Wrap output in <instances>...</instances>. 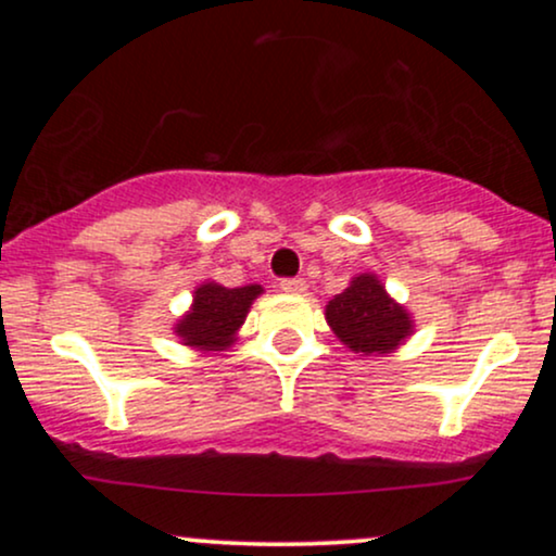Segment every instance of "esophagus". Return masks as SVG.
<instances>
[{"mask_svg":"<svg viewBox=\"0 0 556 556\" xmlns=\"http://www.w3.org/2000/svg\"><path fill=\"white\" fill-rule=\"evenodd\" d=\"M305 279H300V277H295V279H282V290L287 292V295H303L305 292Z\"/></svg>","mask_w":556,"mask_h":556,"instance_id":"esophagus-1","label":"esophagus"}]
</instances>
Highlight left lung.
<instances>
[{"instance_id":"8db88e82","label":"left lung","mask_w":556,"mask_h":556,"mask_svg":"<svg viewBox=\"0 0 556 556\" xmlns=\"http://www.w3.org/2000/svg\"><path fill=\"white\" fill-rule=\"evenodd\" d=\"M327 324L344 348L358 355H389L413 337L416 321L371 271L350 279L327 305Z\"/></svg>"}]
</instances>
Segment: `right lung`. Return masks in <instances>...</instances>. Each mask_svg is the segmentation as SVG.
Returning a JSON list of instances; mask_svg holds the SVG:
<instances>
[{
  "mask_svg": "<svg viewBox=\"0 0 556 556\" xmlns=\"http://www.w3.org/2000/svg\"><path fill=\"white\" fill-rule=\"evenodd\" d=\"M264 295L261 285L225 287L206 279L193 290V303L172 327L180 344L198 353H222L238 340L253 300Z\"/></svg>",
  "mask_w": 556,
  "mask_h": 556,
  "instance_id": "1",
  "label": "right lung"
}]
</instances>
